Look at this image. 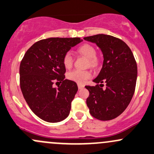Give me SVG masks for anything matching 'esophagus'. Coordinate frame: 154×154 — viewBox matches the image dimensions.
Here are the masks:
<instances>
[{"label": "esophagus", "instance_id": "esophagus-1", "mask_svg": "<svg viewBox=\"0 0 154 154\" xmlns=\"http://www.w3.org/2000/svg\"><path fill=\"white\" fill-rule=\"evenodd\" d=\"M78 87H79V90H81V89H83L84 87V86L83 84H78Z\"/></svg>", "mask_w": 154, "mask_h": 154}]
</instances>
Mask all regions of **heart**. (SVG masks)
I'll return each mask as SVG.
<instances>
[{"label": "heart", "instance_id": "obj_1", "mask_svg": "<svg viewBox=\"0 0 154 154\" xmlns=\"http://www.w3.org/2000/svg\"><path fill=\"white\" fill-rule=\"evenodd\" d=\"M78 52L81 55L88 59L89 64L91 67H96L98 65L99 59L96 57V50L93 45L87 43L82 45L78 48ZM62 62L65 68L69 69L72 67L73 59L70 53L68 52L64 54ZM91 77H92V73L87 70H75L67 73V79L78 84H84L87 79H90Z\"/></svg>", "mask_w": 154, "mask_h": 154}]
</instances>
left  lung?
Returning <instances> with one entry per match:
<instances>
[{"label": "left lung", "mask_w": 154, "mask_h": 154, "mask_svg": "<svg viewBox=\"0 0 154 154\" xmlns=\"http://www.w3.org/2000/svg\"><path fill=\"white\" fill-rule=\"evenodd\" d=\"M84 39L96 44L103 56L101 70L93 80L97 84L85 87L90 92L87 105L95 118L112 120L121 115L131 100L136 87L137 62L129 47L118 38L97 34ZM103 83L107 86L105 90L102 88Z\"/></svg>", "instance_id": "1"}]
</instances>
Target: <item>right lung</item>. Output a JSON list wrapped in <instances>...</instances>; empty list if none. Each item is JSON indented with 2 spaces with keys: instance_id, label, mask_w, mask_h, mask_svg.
Masks as SVG:
<instances>
[{
  "instance_id": "right-lung-1",
  "label": "right lung",
  "mask_w": 154,
  "mask_h": 154,
  "mask_svg": "<svg viewBox=\"0 0 154 154\" xmlns=\"http://www.w3.org/2000/svg\"><path fill=\"white\" fill-rule=\"evenodd\" d=\"M82 41L79 37H51L35 42L25 54L20 65V84L30 109L49 123L64 120L78 91L72 81L64 79L62 59L70 48ZM63 82L56 88L55 82Z\"/></svg>"
}]
</instances>
